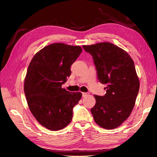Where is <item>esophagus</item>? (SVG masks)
Returning a JSON list of instances; mask_svg holds the SVG:
<instances>
[{
    "label": "esophagus",
    "mask_w": 157,
    "mask_h": 157,
    "mask_svg": "<svg viewBox=\"0 0 157 157\" xmlns=\"http://www.w3.org/2000/svg\"><path fill=\"white\" fill-rule=\"evenodd\" d=\"M82 97H86V96H88L89 94L87 93V92H82Z\"/></svg>",
    "instance_id": "obj_1"
}]
</instances>
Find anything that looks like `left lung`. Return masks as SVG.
<instances>
[{
	"instance_id": "left-lung-1",
	"label": "left lung",
	"mask_w": 157,
	"mask_h": 157,
	"mask_svg": "<svg viewBox=\"0 0 157 157\" xmlns=\"http://www.w3.org/2000/svg\"><path fill=\"white\" fill-rule=\"evenodd\" d=\"M82 47L92 56L98 80L106 86L105 95L94 96V121L105 129H114L129 117L139 92L134 61L125 50L108 42Z\"/></svg>"
}]
</instances>
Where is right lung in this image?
<instances>
[{"label":"right lung","mask_w":157,"mask_h":157,"mask_svg":"<svg viewBox=\"0 0 157 157\" xmlns=\"http://www.w3.org/2000/svg\"><path fill=\"white\" fill-rule=\"evenodd\" d=\"M82 50L79 46L51 44L38 52L28 67L24 82L28 107L36 120L50 130L67 126L73 107L81 99V93L69 92L61 85Z\"/></svg>","instance_id":"add662e5"}]
</instances>
